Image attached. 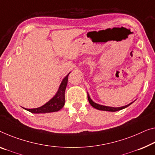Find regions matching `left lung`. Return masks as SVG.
<instances>
[{
  "label": "left lung",
  "mask_w": 155,
  "mask_h": 155,
  "mask_svg": "<svg viewBox=\"0 0 155 155\" xmlns=\"http://www.w3.org/2000/svg\"><path fill=\"white\" fill-rule=\"evenodd\" d=\"M88 101H89L90 104H91V105L93 107L96 108L97 109H99V110L108 111H116L121 110V109H124L125 107H127L130 105V104L132 103V102H131V103H130L129 104H127V105H125V106H123V107H116H116H110L101 105V104L95 103V102L93 101L91 98H90V97H89V95H88Z\"/></svg>",
  "instance_id": "obj_1"
}]
</instances>
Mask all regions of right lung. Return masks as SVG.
I'll use <instances>...</instances> for the list:
<instances>
[{"label": "right lung", "mask_w": 155, "mask_h": 155, "mask_svg": "<svg viewBox=\"0 0 155 155\" xmlns=\"http://www.w3.org/2000/svg\"><path fill=\"white\" fill-rule=\"evenodd\" d=\"M69 73L64 78L61 82L58 91L51 101H48L44 105L40 107L39 108L35 109H25L26 110L31 113L35 114H44L58 111L63 107L65 103V90L68 82V77Z\"/></svg>", "instance_id": "obj_1"}]
</instances>
